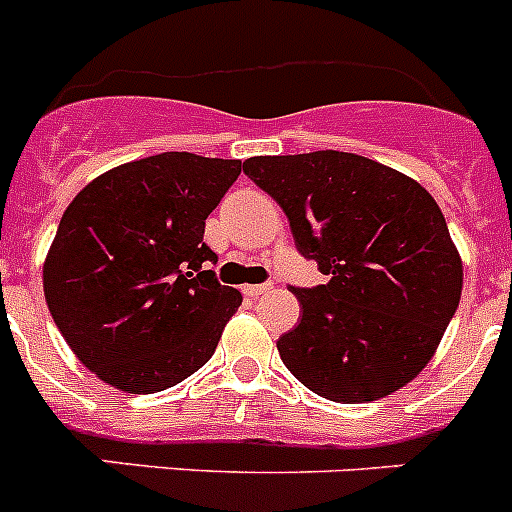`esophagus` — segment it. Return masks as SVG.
<instances>
[{
	"mask_svg": "<svg viewBox=\"0 0 512 512\" xmlns=\"http://www.w3.org/2000/svg\"><path fill=\"white\" fill-rule=\"evenodd\" d=\"M271 287H274V284H246V287H243V295L259 297V295H264V292H269Z\"/></svg>",
	"mask_w": 512,
	"mask_h": 512,
	"instance_id": "34e87169",
	"label": "esophagus"
}]
</instances>
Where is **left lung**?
I'll return each mask as SVG.
<instances>
[{"label":"left lung","instance_id":"left-lung-1","mask_svg":"<svg viewBox=\"0 0 512 512\" xmlns=\"http://www.w3.org/2000/svg\"><path fill=\"white\" fill-rule=\"evenodd\" d=\"M243 171L289 220L328 284L292 287L302 318L284 366L333 402H372L418 377L461 300L464 269L441 207L415 179L343 151L253 156Z\"/></svg>","mask_w":512,"mask_h":512}]
</instances>
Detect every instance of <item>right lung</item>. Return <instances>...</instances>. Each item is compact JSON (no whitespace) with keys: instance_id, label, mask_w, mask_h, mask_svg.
Masks as SVG:
<instances>
[{"instance_id":"obj_1","label":"right lung","mask_w":512,"mask_h":512,"mask_svg":"<svg viewBox=\"0 0 512 512\" xmlns=\"http://www.w3.org/2000/svg\"><path fill=\"white\" fill-rule=\"evenodd\" d=\"M235 158L169 151L104 171L76 194L43 264L48 310L76 359L130 395L174 387L215 354L243 297L215 279L205 220Z\"/></svg>"}]
</instances>
